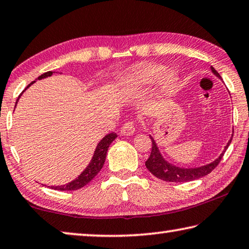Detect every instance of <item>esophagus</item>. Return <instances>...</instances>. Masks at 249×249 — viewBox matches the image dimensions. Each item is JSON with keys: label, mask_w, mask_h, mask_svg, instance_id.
<instances>
[{"label": "esophagus", "mask_w": 249, "mask_h": 249, "mask_svg": "<svg viewBox=\"0 0 249 249\" xmlns=\"http://www.w3.org/2000/svg\"><path fill=\"white\" fill-rule=\"evenodd\" d=\"M135 132V123H134L133 121H128L126 122V123L122 126V129H121V133L123 134V135H132Z\"/></svg>", "instance_id": "esophagus-1"}]
</instances>
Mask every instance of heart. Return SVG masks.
Returning a JSON list of instances; mask_svg holds the SVG:
<instances>
[{
    "label": "heart",
    "mask_w": 249,
    "mask_h": 249,
    "mask_svg": "<svg viewBox=\"0 0 249 249\" xmlns=\"http://www.w3.org/2000/svg\"><path fill=\"white\" fill-rule=\"evenodd\" d=\"M160 80V89L165 93L174 92L177 85V74L174 71L166 72L165 66L156 63H146L133 70L122 80L126 89H136L149 85Z\"/></svg>",
    "instance_id": "b5f03b06"
}]
</instances>
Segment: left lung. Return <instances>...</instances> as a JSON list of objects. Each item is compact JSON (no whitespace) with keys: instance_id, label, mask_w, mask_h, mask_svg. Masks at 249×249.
<instances>
[{"instance_id":"obj_1","label":"left lung","mask_w":249,"mask_h":249,"mask_svg":"<svg viewBox=\"0 0 249 249\" xmlns=\"http://www.w3.org/2000/svg\"><path fill=\"white\" fill-rule=\"evenodd\" d=\"M211 69H212V72L214 73L217 77L220 78V75L214 68H213V66H211ZM149 137H151L152 140V152H151V155L148 157V160L145 161L146 167H147L148 171L151 172L154 176H156L157 178L165 181H173V183H183V181L195 180V179L200 178V177H204L205 175L210 174L213 169L219 164L224 153L226 152V149L228 148V146H230L231 142L232 140V135H231V139L228 141L227 145L225 146L223 153L220 154V155L217 157L214 161H212V163L204 165V166H199V167L183 168V167L175 166V165L168 163V161L161 156L160 149L157 147L156 142L154 141V139L151 135H149Z\"/></svg>"}]
</instances>
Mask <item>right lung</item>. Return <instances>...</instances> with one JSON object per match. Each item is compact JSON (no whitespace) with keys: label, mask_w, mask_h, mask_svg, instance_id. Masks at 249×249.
<instances>
[{"label":"right lung","mask_w":249,"mask_h":249,"mask_svg":"<svg viewBox=\"0 0 249 249\" xmlns=\"http://www.w3.org/2000/svg\"><path fill=\"white\" fill-rule=\"evenodd\" d=\"M53 73L54 72H51L50 71V72L42 74L41 76H38L36 78V80H42V78L52 76ZM34 82H32L31 84L27 85L26 89L29 88V86L32 85ZM18 98H19V96H18ZM18 101H17V103H18ZM17 103H15V106H17ZM116 137H117V135L115 133H109L101 140L100 143H98L96 146L95 152H94V155L92 157V160H90L89 164L88 165V167H86L84 171L81 173V175L78 176L77 178H75L74 180L71 181V183H68L65 185H61V186H51V188L56 189V191H76V189L82 188L83 186H85L86 184H89V181L98 174V172L101 171L102 167H103V165L105 163V159H106V154H107V149L109 147L110 143H112V142L115 140Z\"/></svg>","instance_id":"obj_1"}]
</instances>
